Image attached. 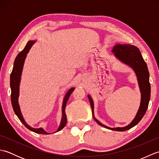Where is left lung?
<instances>
[{"label":"left lung","instance_id":"8db88e82","mask_svg":"<svg viewBox=\"0 0 159 159\" xmlns=\"http://www.w3.org/2000/svg\"><path fill=\"white\" fill-rule=\"evenodd\" d=\"M112 52L114 54V56L118 60L120 61L121 63L130 67L134 70L137 76L141 92V102L135 117H134L133 121L126 126L116 128L108 127L100 122L94 116L93 101L90 95H88L87 96H88L91 107H92L93 119L100 126H102L104 128H106L107 129H110L111 130L125 131L136 126L139 122L140 120L142 119V117L146 112L150 99V84L149 81L150 74L146 63L144 61L142 55L140 52V50L136 46L130 45L129 43H123V44L116 43L113 46Z\"/></svg>","mask_w":159,"mask_h":159}]
</instances>
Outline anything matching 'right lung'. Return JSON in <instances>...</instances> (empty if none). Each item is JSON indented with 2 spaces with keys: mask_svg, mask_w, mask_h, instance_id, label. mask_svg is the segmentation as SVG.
Here are the masks:
<instances>
[{
  "mask_svg": "<svg viewBox=\"0 0 159 159\" xmlns=\"http://www.w3.org/2000/svg\"><path fill=\"white\" fill-rule=\"evenodd\" d=\"M35 41H29L26 43L25 48H24L22 52H20L18 55H17L16 58L14 61V63H13V67L12 70V72L11 74V76H10V87H11V104L13 107V111L16 113V115L20 121L25 125V126L28 128L29 130H31L34 133H38V134H49L51 133H47L45 130L42 128H35L31 126H30L26 122L25 119L22 116V114L21 112V110H20V107L19 105L18 102V98H19V93H20V79H21V75L23 70V66L24 63H25V61L26 57V55H27L28 52H29L30 49L32 47V46L34 44ZM74 90V87H72L70 88L68 91H67V93H66L65 96H64L63 101V104H62V117L61 120V123L59 126L55 133H57L59 130L64 128L66 126L67 123V117L66 114L65 112L66 107L67 100H68L69 98L71 95V93H72L73 91Z\"/></svg>",
  "mask_w": 159,
  "mask_h": 159,
  "instance_id": "right-lung-1",
  "label": "right lung"
}]
</instances>
